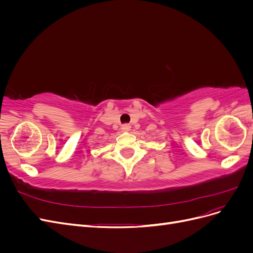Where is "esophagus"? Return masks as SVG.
<instances>
[{
  "instance_id": "1",
  "label": "esophagus",
  "mask_w": 253,
  "mask_h": 253,
  "mask_svg": "<svg viewBox=\"0 0 253 253\" xmlns=\"http://www.w3.org/2000/svg\"><path fill=\"white\" fill-rule=\"evenodd\" d=\"M129 128H131V126H129V125H127V124H125L121 126L122 131H129Z\"/></svg>"
}]
</instances>
